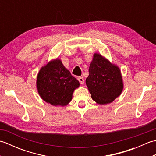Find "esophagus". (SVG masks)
Listing matches in <instances>:
<instances>
[{
    "instance_id": "1",
    "label": "esophagus",
    "mask_w": 156,
    "mask_h": 156,
    "mask_svg": "<svg viewBox=\"0 0 156 156\" xmlns=\"http://www.w3.org/2000/svg\"><path fill=\"white\" fill-rule=\"evenodd\" d=\"M78 80L80 82V83L81 84H84V78L82 77V76H80V77H78Z\"/></svg>"
}]
</instances>
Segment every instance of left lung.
<instances>
[{
  "label": "left lung",
  "instance_id": "8db88e82",
  "mask_svg": "<svg viewBox=\"0 0 156 156\" xmlns=\"http://www.w3.org/2000/svg\"><path fill=\"white\" fill-rule=\"evenodd\" d=\"M86 84L92 100L98 105L114 101L123 90L121 69L107 58L94 53L89 67Z\"/></svg>",
  "mask_w": 156,
  "mask_h": 156
}]
</instances>
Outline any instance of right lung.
I'll return each mask as SVG.
<instances>
[{
    "label": "right lung",
    "instance_id": "obj_1",
    "mask_svg": "<svg viewBox=\"0 0 156 156\" xmlns=\"http://www.w3.org/2000/svg\"><path fill=\"white\" fill-rule=\"evenodd\" d=\"M36 87L40 97L53 106L64 107L72 101L80 83L56 58L42 66L37 76Z\"/></svg>",
    "mask_w": 156,
    "mask_h": 156
}]
</instances>
